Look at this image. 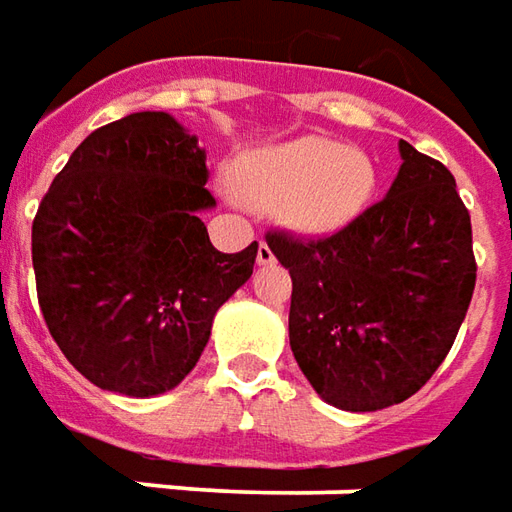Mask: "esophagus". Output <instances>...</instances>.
I'll return each instance as SVG.
<instances>
[{"mask_svg":"<svg viewBox=\"0 0 512 512\" xmlns=\"http://www.w3.org/2000/svg\"><path fill=\"white\" fill-rule=\"evenodd\" d=\"M257 263H260V266H269V263H274V252H271V246L266 241L257 243Z\"/></svg>","mask_w":512,"mask_h":512,"instance_id":"34e87169","label":"esophagus"}]
</instances>
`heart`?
<instances>
[{
    "instance_id": "heart-1",
    "label": "heart",
    "mask_w": 512,
    "mask_h": 512,
    "mask_svg": "<svg viewBox=\"0 0 512 512\" xmlns=\"http://www.w3.org/2000/svg\"><path fill=\"white\" fill-rule=\"evenodd\" d=\"M232 176L249 204L280 212L285 227L311 238L350 227L375 193L370 156L328 137L260 148L243 156Z\"/></svg>"
}]
</instances>
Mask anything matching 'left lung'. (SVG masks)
<instances>
[{
    "label": "left lung",
    "mask_w": 512,
    "mask_h": 512,
    "mask_svg": "<svg viewBox=\"0 0 512 512\" xmlns=\"http://www.w3.org/2000/svg\"><path fill=\"white\" fill-rule=\"evenodd\" d=\"M387 198L342 232H269L291 274L288 339L316 395L344 412L412 398L443 364L474 297L471 215L451 170L401 139Z\"/></svg>",
    "instance_id": "8db88e82"
}]
</instances>
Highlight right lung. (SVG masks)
I'll use <instances>...</instances> for the list:
<instances>
[{
  "label": "right lung",
  "instance_id": "add662e5",
  "mask_svg": "<svg viewBox=\"0 0 512 512\" xmlns=\"http://www.w3.org/2000/svg\"><path fill=\"white\" fill-rule=\"evenodd\" d=\"M207 154L165 111L92 131L33 221L38 305L69 364L95 387L151 398L179 387L212 316L255 269L257 243L224 255L201 210Z\"/></svg>",
  "mask_w": 512,
  "mask_h": 512
}]
</instances>
